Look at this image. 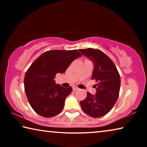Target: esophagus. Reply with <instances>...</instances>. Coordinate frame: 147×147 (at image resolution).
Segmentation results:
<instances>
[{
	"instance_id": "1",
	"label": "esophagus",
	"mask_w": 147,
	"mask_h": 147,
	"mask_svg": "<svg viewBox=\"0 0 147 147\" xmlns=\"http://www.w3.org/2000/svg\"><path fill=\"white\" fill-rule=\"evenodd\" d=\"M79 88H78V87L77 86H73V91H76V90H78Z\"/></svg>"
}]
</instances>
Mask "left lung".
I'll use <instances>...</instances> for the list:
<instances>
[{
	"instance_id": "left-lung-1",
	"label": "left lung",
	"mask_w": 147,
	"mask_h": 147,
	"mask_svg": "<svg viewBox=\"0 0 147 147\" xmlns=\"http://www.w3.org/2000/svg\"><path fill=\"white\" fill-rule=\"evenodd\" d=\"M79 51L93 62L91 78L98 82L96 94L88 92L87 97L80 101L81 108L92 117H100L108 113L117 100L120 75L112 60L102 51L91 48Z\"/></svg>"
}]
</instances>
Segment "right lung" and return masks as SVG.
I'll return each instance as SVG.
<instances>
[{
  "instance_id": "right-lung-1",
  "label": "right lung",
  "mask_w": 147,
  "mask_h": 147,
  "mask_svg": "<svg viewBox=\"0 0 147 147\" xmlns=\"http://www.w3.org/2000/svg\"><path fill=\"white\" fill-rule=\"evenodd\" d=\"M82 56L77 50H54L42 54L32 63L25 74L24 86L29 103L37 113L52 117L61 112L73 89L56 84L54 79Z\"/></svg>"
}]
</instances>
